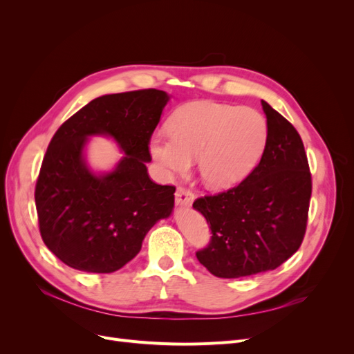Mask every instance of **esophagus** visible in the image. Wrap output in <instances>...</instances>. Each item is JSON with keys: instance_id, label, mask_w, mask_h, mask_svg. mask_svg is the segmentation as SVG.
Listing matches in <instances>:
<instances>
[{"instance_id": "34e87169", "label": "esophagus", "mask_w": 354, "mask_h": 354, "mask_svg": "<svg viewBox=\"0 0 354 354\" xmlns=\"http://www.w3.org/2000/svg\"><path fill=\"white\" fill-rule=\"evenodd\" d=\"M194 194L192 192L186 190L185 187H178L176 192V205L181 207V208H187L194 203Z\"/></svg>"}]
</instances>
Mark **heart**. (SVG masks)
<instances>
[{
  "label": "heart",
  "mask_w": 354,
  "mask_h": 354,
  "mask_svg": "<svg viewBox=\"0 0 354 354\" xmlns=\"http://www.w3.org/2000/svg\"><path fill=\"white\" fill-rule=\"evenodd\" d=\"M267 122L251 108L194 102L178 109L169 130H159L149 152L165 176L186 174L198 159L201 180L214 190L239 185L259 165L267 145Z\"/></svg>",
  "instance_id": "obj_1"
}]
</instances>
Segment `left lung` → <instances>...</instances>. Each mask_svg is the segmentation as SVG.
I'll return each mask as SVG.
<instances>
[{"label":"left lung","instance_id":"obj_1","mask_svg":"<svg viewBox=\"0 0 354 354\" xmlns=\"http://www.w3.org/2000/svg\"><path fill=\"white\" fill-rule=\"evenodd\" d=\"M261 106L269 136L260 164L236 187L194 203L212 233L198 260L226 279L274 270L306 233L312 176L303 140L269 103Z\"/></svg>","mask_w":354,"mask_h":354}]
</instances>
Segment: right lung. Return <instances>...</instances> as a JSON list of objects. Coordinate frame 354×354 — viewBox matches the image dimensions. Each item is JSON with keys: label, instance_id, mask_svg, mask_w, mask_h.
Instances as JSON below:
<instances>
[{"label": "right lung", "instance_id": "right-lung-1", "mask_svg": "<svg viewBox=\"0 0 354 354\" xmlns=\"http://www.w3.org/2000/svg\"><path fill=\"white\" fill-rule=\"evenodd\" d=\"M169 95L162 90L106 94L91 100L51 138L35 187L39 232L47 248L72 269L120 270L174 208V186L151 180L149 140ZM108 136L124 156L109 171L86 162L91 136Z\"/></svg>", "mask_w": 354, "mask_h": 354}]
</instances>
